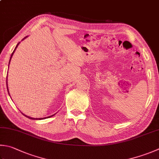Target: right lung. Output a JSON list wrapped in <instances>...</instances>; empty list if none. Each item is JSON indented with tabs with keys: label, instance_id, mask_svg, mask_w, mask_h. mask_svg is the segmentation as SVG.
Listing matches in <instances>:
<instances>
[{
	"label": "right lung",
	"instance_id": "right-lung-1",
	"mask_svg": "<svg viewBox=\"0 0 159 159\" xmlns=\"http://www.w3.org/2000/svg\"><path fill=\"white\" fill-rule=\"evenodd\" d=\"M27 37H28V36H27ZM27 37H25L24 38V39H25ZM19 43H20V42H19V43H18V44L16 45V48H14V51H13V52L11 53V57H10V60H11V57H12V55H14V52H15V50H16V48L18 47V46H19ZM10 62H9V64H10ZM7 91H8V93H9V90H8V87H7ZM9 95H10V93H9ZM23 115H24V116H25V117H27V118H30V119H32V120H42V119H45V118H50V117H52V116H54V115H55V114L52 115V116H48V117H46V118H31V117H29V116H26V115H25V114H23Z\"/></svg>",
	"mask_w": 159,
	"mask_h": 159
}]
</instances>
